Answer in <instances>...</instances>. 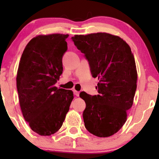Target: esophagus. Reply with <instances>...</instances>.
I'll return each mask as SVG.
<instances>
[{
  "label": "esophagus",
  "mask_w": 159,
  "mask_h": 159,
  "mask_svg": "<svg viewBox=\"0 0 159 159\" xmlns=\"http://www.w3.org/2000/svg\"><path fill=\"white\" fill-rule=\"evenodd\" d=\"M74 95H76L77 97H79V94H80V93L79 92V91L74 90Z\"/></svg>",
  "instance_id": "obj_1"
}]
</instances>
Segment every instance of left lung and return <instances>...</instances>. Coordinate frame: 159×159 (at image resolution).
Segmentation results:
<instances>
[{"instance_id": "obj_1", "label": "left lung", "mask_w": 159, "mask_h": 159, "mask_svg": "<svg viewBox=\"0 0 159 159\" xmlns=\"http://www.w3.org/2000/svg\"><path fill=\"white\" fill-rule=\"evenodd\" d=\"M71 39L99 80V95L80 93L86 104L85 127L99 138L111 136L125 124L137 88L138 72L130 47L119 36L102 32Z\"/></svg>"}]
</instances>
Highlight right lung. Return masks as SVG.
Segmentation results:
<instances>
[{
  "mask_svg": "<svg viewBox=\"0 0 159 159\" xmlns=\"http://www.w3.org/2000/svg\"><path fill=\"white\" fill-rule=\"evenodd\" d=\"M68 34L39 35L26 45L19 64L17 88L23 116L32 130L49 136L60 130L73 91L55 84L62 74Z\"/></svg>",
  "mask_w": 159,
  "mask_h": 159,
  "instance_id": "add662e5",
  "label": "right lung"
}]
</instances>
